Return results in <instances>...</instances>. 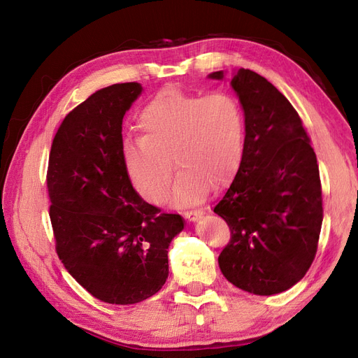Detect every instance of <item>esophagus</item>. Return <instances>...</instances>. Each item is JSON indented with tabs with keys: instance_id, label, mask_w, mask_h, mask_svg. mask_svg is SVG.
I'll list each match as a JSON object with an SVG mask.
<instances>
[{
	"instance_id": "obj_1",
	"label": "esophagus",
	"mask_w": 358,
	"mask_h": 358,
	"mask_svg": "<svg viewBox=\"0 0 358 358\" xmlns=\"http://www.w3.org/2000/svg\"><path fill=\"white\" fill-rule=\"evenodd\" d=\"M203 213L204 212L201 209H194V210H185V212H183V215H185V218H188L189 221H197L199 218H201Z\"/></svg>"
}]
</instances>
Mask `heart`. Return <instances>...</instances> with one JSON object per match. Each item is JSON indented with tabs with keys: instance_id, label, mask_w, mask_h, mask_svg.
<instances>
[{
	"instance_id": "obj_1",
	"label": "heart",
	"mask_w": 358,
	"mask_h": 358,
	"mask_svg": "<svg viewBox=\"0 0 358 358\" xmlns=\"http://www.w3.org/2000/svg\"><path fill=\"white\" fill-rule=\"evenodd\" d=\"M142 136L127 137L122 158L136 188L162 201L170 187L171 158L179 169L173 199L189 203L225 183L239 170L245 145V115L233 94L208 95L167 90L137 117Z\"/></svg>"
}]
</instances>
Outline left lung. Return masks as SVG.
I'll use <instances>...</instances> for the list:
<instances>
[{
  "mask_svg": "<svg viewBox=\"0 0 358 358\" xmlns=\"http://www.w3.org/2000/svg\"><path fill=\"white\" fill-rule=\"evenodd\" d=\"M222 71L210 74L222 79ZM245 112L242 162L213 212L230 229L218 263L233 285L282 292L306 275L318 249L322 191L317 155L294 107L263 76L231 79Z\"/></svg>",
  "mask_w": 358,
  "mask_h": 358,
  "instance_id": "obj_1",
  "label": "left lung"
}]
</instances>
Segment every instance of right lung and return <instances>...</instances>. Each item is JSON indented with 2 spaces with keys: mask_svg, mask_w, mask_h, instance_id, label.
Returning <instances> with one entry per match:
<instances>
[{
  "mask_svg": "<svg viewBox=\"0 0 358 358\" xmlns=\"http://www.w3.org/2000/svg\"><path fill=\"white\" fill-rule=\"evenodd\" d=\"M142 92L136 82L92 94L64 117L53 137L48 192L55 249L91 296L133 305L169 276V245L183 229L134 191L122 158V119Z\"/></svg>",
  "mask_w": 358,
  "mask_h": 358,
  "instance_id": "add662e5",
  "label": "right lung"
}]
</instances>
